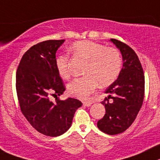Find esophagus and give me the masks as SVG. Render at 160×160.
<instances>
[{"mask_svg": "<svg viewBox=\"0 0 160 160\" xmlns=\"http://www.w3.org/2000/svg\"><path fill=\"white\" fill-rule=\"evenodd\" d=\"M83 106H84V107H91V106H92V102H83Z\"/></svg>", "mask_w": 160, "mask_h": 160, "instance_id": "34e87169", "label": "esophagus"}]
</instances>
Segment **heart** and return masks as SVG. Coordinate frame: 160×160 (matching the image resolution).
<instances>
[{"mask_svg":"<svg viewBox=\"0 0 160 160\" xmlns=\"http://www.w3.org/2000/svg\"><path fill=\"white\" fill-rule=\"evenodd\" d=\"M70 50L88 61L84 69L86 76L75 79L68 84L67 90L72 96L82 100L88 99L98 83L102 87L108 86L120 73L122 57L118 50L114 47H106L100 43L83 40L72 45ZM55 65L62 78L68 79L70 77L66 55H58L55 60Z\"/></svg>","mask_w":160,"mask_h":160,"instance_id":"obj_1","label":"heart"}]
</instances>
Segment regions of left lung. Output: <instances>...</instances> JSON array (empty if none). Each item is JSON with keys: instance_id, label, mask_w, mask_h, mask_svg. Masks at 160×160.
<instances>
[{"instance_id": "1", "label": "left lung", "mask_w": 160, "mask_h": 160, "mask_svg": "<svg viewBox=\"0 0 160 160\" xmlns=\"http://www.w3.org/2000/svg\"><path fill=\"white\" fill-rule=\"evenodd\" d=\"M110 41L120 50L123 64L117 80L105 91V93L110 94L102 102L106 114L97 122V126L105 133L115 135L123 132L132 125L142 107L144 76L134 50L117 39L111 38Z\"/></svg>"}]
</instances>
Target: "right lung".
Returning <instances> with one entry per match:
<instances>
[{"label":"right lung","mask_w":160,"mask_h":160,"mask_svg":"<svg viewBox=\"0 0 160 160\" xmlns=\"http://www.w3.org/2000/svg\"><path fill=\"white\" fill-rule=\"evenodd\" d=\"M65 40H47L33 46L22 57L16 72V92L21 111L38 132L58 137L71 127L78 99L60 100L65 86L56 68V53ZM50 94L57 97L49 100Z\"/></svg>","instance_id":"1"}]
</instances>
